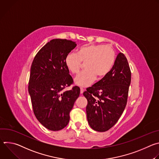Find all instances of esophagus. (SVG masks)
<instances>
[{
    "label": "esophagus",
    "instance_id": "obj_1",
    "mask_svg": "<svg viewBox=\"0 0 159 159\" xmlns=\"http://www.w3.org/2000/svg\"><path fill=\"white\" fill-rule=\"evenodd\" d=\"M80 94H82L84 93V89L82 88H80Z\"/></svg>",
    "mask_w": 159,
    "mask_h": 159
}]
</instances>
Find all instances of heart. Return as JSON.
Listing matches in <instances>:
<instances>
[{"instance_id":"heart-1","label":"heart","mask_w":159,"mask_h":159,"mask_svg":"<svg viewBox=\"0 0 159 159\" xmlns=\"http://www.w3.org/2000/svg\"><path fill=\"white\" fill-rule=\"evenodd\" d=\"M116 53L111 47L103 44H87L79 47L76 54L69 53L65 58V65L70 73L77 74L85 63V70L74 80L75 84L85 87L105 77L115 64Z\"/></svg>"}]
</instances>
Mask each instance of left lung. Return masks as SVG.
Masks as SVG:
<instances>
[{
	"label": "left lung",
	"mask_w": 159,
	"mask_h": 159,
	"mask_svg": "<svg viewBox=\"0 0 159 159\" xmlns=\"http://www.w3.org/2000/svg\"><path fill=\"white\" fill-rule=\"evenodd\" d=\"M130 83L128 60L120 53L109 73L83 93L87 100V118L91 128L104 132L117 123L126 105Z\"/></svg>",
	"instance_id": "1"
}]
</instances>
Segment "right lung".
<instances>
[{"instance_id":"obj_1","label":"right lung","mask_w":159,"mask_h":159,"mask_svg":"<svg viewBox=\"0 0 159 159\" xmlns=\"http://www.w3.org/2000/svg\"><path fill=\"white\" fill-rule=\"evenodd\" d=\"M76 46L71 40L52 39L38 52L31 66L28 92L34 114L43 126L52 131L68 125L70 112L80 94L77 86L63 91L73 83L65 58Z\"/></svg>"}]
</instances>
